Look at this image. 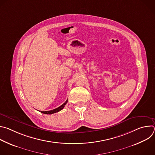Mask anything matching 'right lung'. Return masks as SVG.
<instances>
[{
    "instance_id": "obj_1",
    "label": "right lung",
    "mask_w": 155,
    "mask_h": 155,
    "mask_svg": "<svg viewBox=\"0 0 155 155\" xmlns=\"http://www.w3.org/2000/svg\"><path fill=\"white\" fill-rule=\"evenodd\" d=\"M68 103V100L66 101L62 105H61V106H59V107H58V108H55V109H53V110H50V111H40L41 113H43V114H49V115H50V114H54V113H56V112H59V111H61V110H62L63 108H64V106L65 105V104Z\"/></svg>"
}]
</instances>
